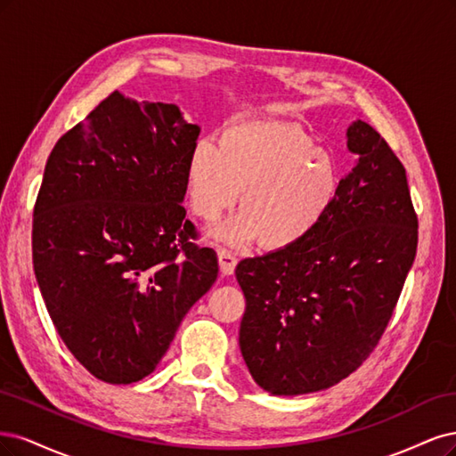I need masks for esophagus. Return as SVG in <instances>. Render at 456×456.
Masks as SVG:
<instances>
[{
	"label": "esophagus",
	"instance_id": "1",
	"mask_svg": "<svg viewBox=\"0 0 456 456\" xmlns=\"http://www.w3.org/2000/svg\"><path fill=\"white\" fill-rule=\"evenodd\" d=\"M217 257H219V269H222L224 274H232L234 267H237V257L227 248H219L217 249Z\"/></svg>",
	"mask_w": 456,
	"mask_h": 456
}]
</instances>
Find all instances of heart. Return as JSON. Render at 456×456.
<instances>
[{
  "label": "heart",
  "mask_w": 456,
  "mask_h": 456,
  "mask_svg": "<svg viewBox=\"0 0 456 456\" xmlns=\"http://www.w3.org/2000/svg\"><path fill=\"white\" fill-rule=\"evenodd\" d=\"M341 182L331 153L297 125L274 121L232 125L219 143L199 140L185 167L191 208L207 222L240 197L242 210L214 231L217 239L234 246L263 240L271 249L311 237L333 208Z\"/></svg>",
  "instance_id": "obj_1"
}]
</instances>
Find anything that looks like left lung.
<instances>
[{"label":"left lung","instance_id":"obj_1","mask_svg":"<svg viewBox=\"0 0 456 456\" xmlns=\"http://www.w3.org/2000/svg\"><path fill=\"white\" fill-rule=\"evenodd\" d=\"M346 148L356 165L311 237L234 271L246 299L242 358L273 395L326 390L356 371L415 261L419 222L403 165L360 119L346 128Z\"/></svg>","mask_w":456,"mask_h":456}]
</instances>
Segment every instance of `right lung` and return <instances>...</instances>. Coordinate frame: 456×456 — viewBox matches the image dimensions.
Instances as JSON below:
<instances>
[{"label":"right lung","mask_w":456,"mask_h":456,"mask_svg":"<svg viewBox=\"0 0 456 456\" xmlns=\"http://www.w3.org/2000/svg\"><path fill=\"white\" fill-rule=\"evenodd\" d=\"M199 132L178 106L115 91L49 155L34 208L37 286L64 345L104 383L148 377L217 278L182 207Z\"/></svg>","instance_id":"right-lung-1"}]
</instances>
